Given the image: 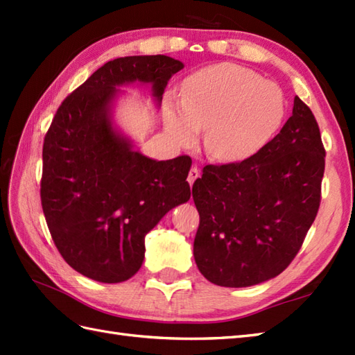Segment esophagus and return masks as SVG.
I'll use <instances>...</instances> for the list:
<instances>
[{"label": "esophagus", "mask_w": 355, "mask_h": 355, "mask_svg": "<svg viewBox=\"0 0 355 355\" xmlns=\"http://www.w3.org/2000/svg\"><path fill=\"white\" fill-rule=\"evenodd\" d=\"M197 178H200V171H198L197 166H192L191 171H189V175H187V182H189V184L192 186L193 182H195V180H197Z\"/></svg>", "instance_id": "1"}]
</instances>
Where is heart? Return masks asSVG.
I'll return each instance as SVG.
<instances>
[{
    "instance_id": "b5f03b06",
    "label": "heart",
    "mask_w": 355,
    "mask_h": 355,
    "mask_svg": "<svg viewBox=\"0 0 355 355\" xmlns=\"http://www.w3.org/2000/svg\"><path fill=\"white\" fill-rule=\"evenodd\" d=\"M285 116L276 84L236 64H216L187 79L183 101L164 102V128L182 146L207 130L206 149L216 160L241 162L273 139Z\"/></svg>"
}]
</instances>
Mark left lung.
<instances>
[{"label":"left lung","mask_w":355,"mask_h":355,"mask_svg":"<svg viewBox=\"0 0 355 355\" xmlns=\"http://www.w3.org/2000/svg\"><path fill=\"white\" fill-rule=\"evenodd\" d=\"M323 171L319 125L297 96L291 117L259 153L205 166L192 187L200 214L193 258L201 275L230 288L281 275L318 215Z\"/></svg>","instance_id":"1"}]
</instances>
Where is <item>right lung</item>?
Segmentation results:
<instances>
[{
	"mask_svg": "<svg viewBox=\"0 0 355 355\" xmlns=\"http://www.w3.org/2000/svg\"><path fill=\"white\" fill-rule=\"evenodd\" d=\"M177 59L117 58L65 97L44 139L41 202L50 235L71 268L117 284L137 273L145 236L178 205L189 201L187 155L157 162L134 150L112 126L116 87L153 85L162 102Z\"/></svg>",
	"mask_w": 355,
	"mask_h": 355,
	"instance_id": "obj_1",
	"label": "right lung"
}]
</instances>
